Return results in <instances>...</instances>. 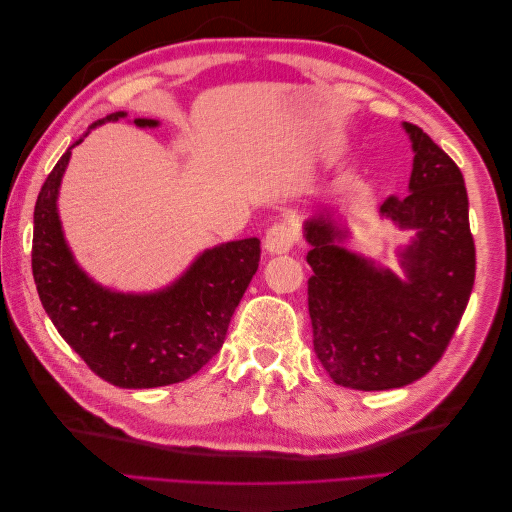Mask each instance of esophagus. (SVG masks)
<instances>
[{"instance_id":"obj_1","label":"esophagus","mask_w":512,"mask_h":512,"mask_svg":"<svg viewBox=\"0 0 512 512\" xmlns=\"http://www.w3.org/2000/svg\"><path fill=\"white\" fill-rule=\"evenodd\" d=\"M297 243V230L286 222L273 224L265 235V250L269 254H286Z\"/></svg>"}]
</instances>
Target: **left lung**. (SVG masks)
Listing matches in <instances>:
<instances>
[{"mask_svg": "<svg viewBox=\"0 0 512 512\" xmlns=\"http://www.w3.org/2000/svg\"><path fill=\"white\" fill-rule=\"evenodd\" d=\"M414 151L410 194L389 196L380 215L416 230L391 269L342 245L348 232L331 215L305 222L312 245L307 305L314 352L335 384L356 391L399 389L436 365L470 301L476 250L468 192L459 166L414 123L404 121Z\"/></svg>", "mask_w": 512, "mask_h": 512, "instance_id": "8db88e82", "label": "left lung"}]
</instances>
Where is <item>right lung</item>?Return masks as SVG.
<instances>
[{"label":"right lung","mask_w":512,"mask_h":512,"mask_svg":"<svg viewBox=\"0 0 512 512\" xmlns=\"http://www.w3.org/2000/svg\"><path fill=\"white\" fill-rule=\"evenodd\" d=\"M126 113L100 119L115 121ZM156 128V119H134ZM83 143L79 138L72 147ZM72 147L46 177L34 209L32 269L42 307L59 335L102 380L153 389L188 380L220 352L232 314L260 262L256 237L200 254L177 282L149 294L96 284L76 265L61 230L57 196Z\"/></svg>","instance_id":"obj_1"}]
</instances>
